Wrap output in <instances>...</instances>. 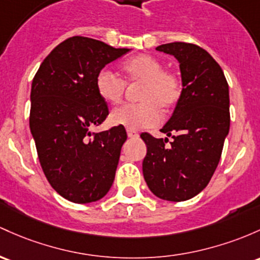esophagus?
Masks as SVG:
<instances>
[{
  "label": "esophagus",
  "mask_w": 260,
  "mask_h": 260,
  "mask_svg": "<svg viewBox=\"0 0 260 260\" xmlns=\"http://www.w3.org/2000/svg\"><path fill=\"white\" fill-rule=\"evenodd\" d=\"M127 136L129 137V138H137L138 137V132H136V131L131 129V128H128L127 129Z\"/></svg>",
  "instance_id": "1"
}]
</instances>
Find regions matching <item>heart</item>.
<instances>
[{
    "label": "heart",
    "mask_w": 260,
    "mask_h": 260,
    "mask_svg": "<svg viewBox=\"0 0 260 260\" xmlns=\"http://www.w3.org/2000/svg\"><path fill=\"white\" fill-rule=\"evenodd\" d=\"M127 81L142 82L139 104H124L115 108L110 116L111 123L131 129H143L160 121V106L169 110L181 96V81L175 73L162 69L160 60L152 55L141 54L122 65ZM99 96L108 104H117L122 99L125 82L108 68L98 73L95 80Z\"/></svg>",
    "instance_id": "b5f03b06"
}]
</instances>
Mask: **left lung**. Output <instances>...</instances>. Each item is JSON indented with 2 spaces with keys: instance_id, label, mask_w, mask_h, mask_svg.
I'll list each match as a JSON object with an SVG mask.
<instances>
[{
  "instance_id": "8db88e82",
  "label": "left lung",
  "mask_w": 260,
  "mask_h": 260,
  "mask_svg": "<svg viewBox=\"0 0 260 260\" xmlns=\"http://www.w3.org/2000/svg\"><path fill=\"white\" fill-rule=\"evenodd\" d=\"M173 55L181 73V96L161 132L169 139L143 133L147 155L143 176L156 198L185 201L207 186L230 132V90L217 61L190 43L155 48Z\"/></svg>"
}]
</instances>
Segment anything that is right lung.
<instances>
[{"label": "right lung", "instance_id": "1", "mask_svg": "<svg viewBox=\"0 0 260 260\" xmlns=\"http://www.w3.org/2000/svg\"><path fill=\"white\" fill-rule=\"evenodd\" d=\"M131 49L87 37H71L50 51L30 90L29 127L44 175L75 204L102 199L115 180L123 125L91 133L108 116L96 91V75Z\"/></svg>", "mask_w": 260, "mask_h": 260}]
</instances>
